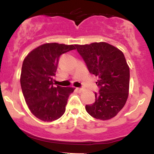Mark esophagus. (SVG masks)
<instances>
[{
	"mask_svg": "<svg viewBox=\"0 0 154 154\" xmlns=\"http://www.w3.org/2000/svg\"><path fill=\"white\" fill-rule=\"evenodd\" d=\"M76 89H77V91H78V92H81L82 91V88H76Z\"/></svg>",
	"mask_w": 154,
	"mask_h": 154,
	"instance_id": "34e87169",
	"label": "esophagus"
}]
</instances>
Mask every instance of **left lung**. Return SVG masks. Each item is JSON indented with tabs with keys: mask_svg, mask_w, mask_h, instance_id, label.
I'll use <instances>...</instances> for the list:
<instances>
[{
	"mask_svg": "<svg viewBox=\"0 0 154 154\" xmlns=\"http://www.w3.org/2000/svg\"><path fill=\"white\" fill-rule=\"evenodd\" d=\"M90 73L98 77L99 92L95 101L86 105L90 115L100 120L114 117L126 103L130 86V68L117 48L104 42L75 45Z\"/></svg>",
	"mask_w": 154,
	"mask_h": 154,
	"instance_id": "1",
	"label": "left lung"
}]
</instances>
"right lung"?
I'll return each instance as SVG.
<instances>
[{
    "instance_id": "right-lung-1",
    "label": "right lung",
    "mask_w": 154,
    "mask_h": 154,
    "mask_svg": "<svg viewBox=\"0 0 154 154\" xmlns=\"http://www.w3.org/2000/svg\"><path fill=\"white\" fill-rule=\"evenodd\" d=\"M75 49L73 45L45 43L32 51L23 61V95L33 115L42 121L53 122L64 114L69 96L75 88L54 87L53 80L60 56Z\"/></svg>"
}]
</instances>
